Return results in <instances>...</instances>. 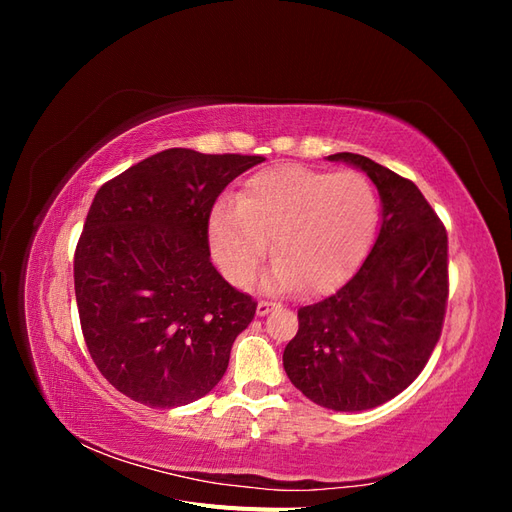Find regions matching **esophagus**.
<instances>
[{"instance_id": "obj_1", "label": "esophagus", "mask_w": 512, "mask_h": 512, "mask_svg": "<svg viewBox=\"0 0 512 512\" xmlns=\"http://www.w3.org/2000/svg\"><path fill=\"white\" fill-rule=\"evenodd\" d=\"M277 305L275 303H271V301H258V305H256V314L258 316H267L271 309H275Z\"/></svg>"}]
</instances>
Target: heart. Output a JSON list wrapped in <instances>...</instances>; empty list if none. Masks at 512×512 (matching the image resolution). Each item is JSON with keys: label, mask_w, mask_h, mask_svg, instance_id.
<instances>
[{"label": "heart", "mask_w": 512, "mask_h": 512, "mask_svg": "<svg viewBox=\"0 0 512 512\" xmlns=\"http://www.w3.org/2000/svg\"><path fill=\"white\" fill-rule=\"evenodd\" d=\"M376 218V194L361 173L280 164L247 179L235 207H215L209 237L222 271L237 286L252 282L271 239L277 262L269 284L320 294L359 265Z\"/></svg>", "instance_id": "heart-1"}]
</instances>
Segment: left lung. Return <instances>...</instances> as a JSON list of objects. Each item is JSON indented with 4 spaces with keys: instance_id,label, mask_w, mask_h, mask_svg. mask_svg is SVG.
<instances>
[{
    "instance_id": "8db88e82",
    "label": "left lung",
    "mask_w": 512,
    "mask_h": 512,
    "mask_svg": "<svg viewBox=\"0 0 512 512\" xmlns=\"http://www.w3.org/2000/svg\"><path fill=\"white\" fill-rule=\"evenodd\" d=\"M329 160L361 168L376 183L382 226L361 269L331 297L299 309L284 369L314 404L359 412L408 389L436 348L448 301V237L410 179L359 153Z\"/></svg>"
}]
</instances>
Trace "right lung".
I'll return each mask as SVG.
<instances>
[{
  "instance_id": "obj_1",
  "label": "right lung",
  "mask_w": 512,
  "mask_h": 512,
  "mask_svg": "<svg viewBox=\"0 0 512 512\" xmlns=\"http://www.w3.org/2000/svg\"><path fill=\"white\" fill-rule=\"evenodd\" d=\"M262 156L166 149L106 181L74 252L87 350L119 393L177 408L222 380L256 301L213 267L209 218Z\"/></svg>"
}]
</instances>
